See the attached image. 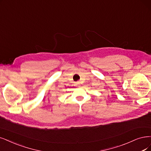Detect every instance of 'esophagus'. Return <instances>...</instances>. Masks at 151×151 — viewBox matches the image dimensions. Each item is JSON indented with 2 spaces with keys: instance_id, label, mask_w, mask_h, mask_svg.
<instances>
[{
  "instance_id": "34e87169",
  "label": "esophagus",
  "mask_w": 151,
  "mask_h": 151,
  "mask_svg": "<svg viewBox=\"0 0 151 151\" xmlns=\"http://www.w3.org/2000/svg\"><path fill=\"white\" fill-rule=\"evenodd\" d=\"M76 85H80V82H78V81L76 82Z\"/></svg>"
}]
</instances>
